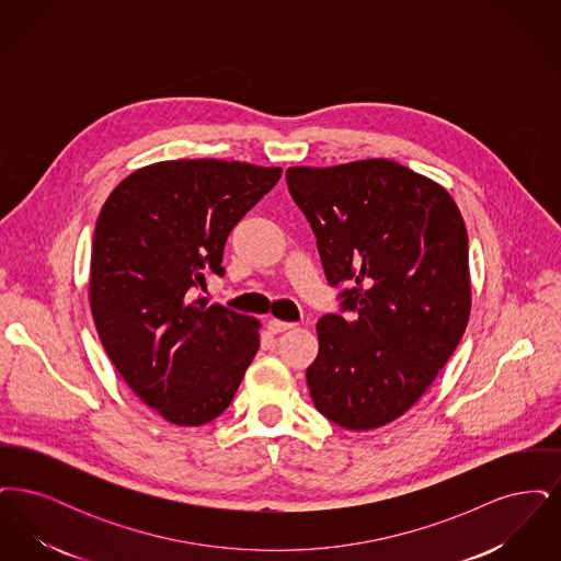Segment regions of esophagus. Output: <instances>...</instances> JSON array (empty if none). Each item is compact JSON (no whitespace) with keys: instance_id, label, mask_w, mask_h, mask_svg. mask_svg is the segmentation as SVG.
I'll use <instances>...</instances> for the list:
<instances>
[{"instance_id":"34e87169","label":"esophagus","mask_w":561,"mask_h":561,"mask_svg":"<svg viewBox=\"0 0 561 561\" xmlns=\"http://www.w3.org/2000/svg\"><path fill=\"white\" fill-rule=\"evenodd\" d=\"M268 330L273 332V334H279V332H286V330H290V328H294V323H290V321H282V320H268Z\"/></svg>"}]
</instances>
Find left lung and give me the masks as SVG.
<instances>
[{"mask_svg": "<svg viewBox=\"0 0 561 561\" xmlns=\"http://www.w3.org/2000/svg\"><path fill=\"white\" fill-rule=\"evenodd\" d=\"M286 181L353 320L323 316L307 385L325 419L373 431L400 419L458 347L471 313L469 240L453 195L391 160L294 165Z\"/></svg>", "mask_w": 561, "mask_h": 561, "instance_id": "8db88e82", "label": "left lung"}]
</instances>
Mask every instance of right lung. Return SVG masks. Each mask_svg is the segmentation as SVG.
<instances>
[{
  "mask_svg": "<svg viewBox=\"0 0 561 561\" xmlns=\"http://www.w3.org/2000/svg\"><path fill=\"white\" fill-rule=\"evenodd\" d=\"M282 168L172 160L126 176L99 214L90 309L115 370L161 419L206 425L233 400L259 351L261 321L193 300L243 214Z\"/></svg>",
  "mask_w": 561,
  "mask_h": 561,
  "instance_id": "right-lung-1",
  "label": "right lung"
}]
</instances>
